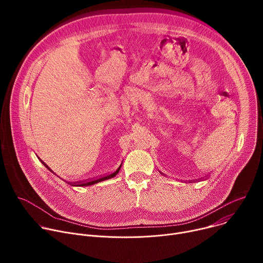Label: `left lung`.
<instances>
[{
	"instance_id": "1",
	"label": "left lung",
	"mask_w": 263,
	"mask_h": 263,
	"mask_svg": "<svg viewBox=\"0 0 263 263\" xmlns=\"http://www.w3.org/2000/svg\"><path fill=\"white\" fill-rule=\"evenodd\" d=\"M160 173H161V172H160ZM161 174H162V173H161ZM201 180H202V179H200L199 181H201ZM197 181H198V180H197ZM190 182H196V180H194V181H190Z\"/></svg>"
}]
</instances>
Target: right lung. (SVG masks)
<instances>
[{"mask_svg":"<svg viewBox=\"0 0 263 263\" xmlns=\"http://www.w3.org/2000/svg\"><path fill=\"white\" fill-rule=\"evenodd\" d=\"M40 160H41V162L49 170V171H51L53 174H55L41 158H40ZM122 164H123V162L121 163V165L115 171V172H112V173H110V174H107V175H101L100 177H97V178H92V179H87V180H82V181H77V182H67L68 184H70L71 186H89V185H93V184H96V183H99V182H102V181H105V180H108V179H111V178H114V177H116L118 174H119V172H120V170H121V167H122ZM56 175V174H55Z\"/></svg>","mask_w":263,"mask_h":263,"instance_id":"right-lung-1","label":"right lung"}]
</instances>
